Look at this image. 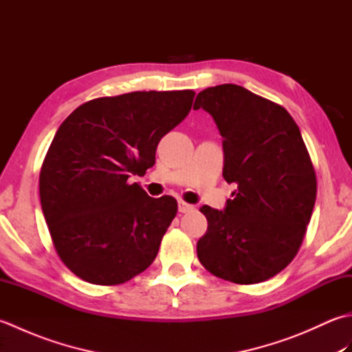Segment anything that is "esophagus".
Returning a JSON list of instances; mask_svg holds the SVG:
<instances>
[{
    "label": "esophagus",
    "mask_w": 352,
    "mask_h": 352,
    "mask_svg": "<svg viewBox=\"0 0 352 352\" xmlns=\"http://www.w3.org/2000/svg\"><path fill=\"white\" fill-rule=\"evenodd\" d=\"M192 210H195V207H193L192 204L184 203V201H178V212L188 213V212H192Z\"/></svg>",
    "instance_id": "obj_1"
}]
</instances>
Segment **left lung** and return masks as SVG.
<instances>
[{
    "instance_id": "1",
    "label": "left lung",
    "mask_w": 352,
    "mask_h": 352,
    "mask_svg": "<svg viewBox=\"0 0 352 352\" xmlns=\"http://www.w3.org/2000/svg\"><path fill=\"white\" fill-rule=\"evenodd\" d=\"M193 109L212 115L222 136V177L237 184L223 210L199 208L208 226L198 258L231 283L269 280L296 256L316 201L301 131L286 109L237 85L204 89Z\"/></svg>"
}]
</instances>
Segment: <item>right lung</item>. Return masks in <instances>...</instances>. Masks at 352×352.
<instances>
[{
  "label": "right lung",
  "instance_id": "1",
  "mask_svg": "<svg viewBox=\"0 0 352 352\" xmlns=\"http://www.w3.org/2000/svg\"><path fill=\"white\" fill-rule=\"evenodd\" d=\"M195 92H131L89 101L58 126L39 192L58 257L81 280L113 286L153 263L177 214L133 175L154 166L164 134L189 115Z\"/></svg>",
  "mask_w": 352,
  "mask_h": 352
}]
</instances>
